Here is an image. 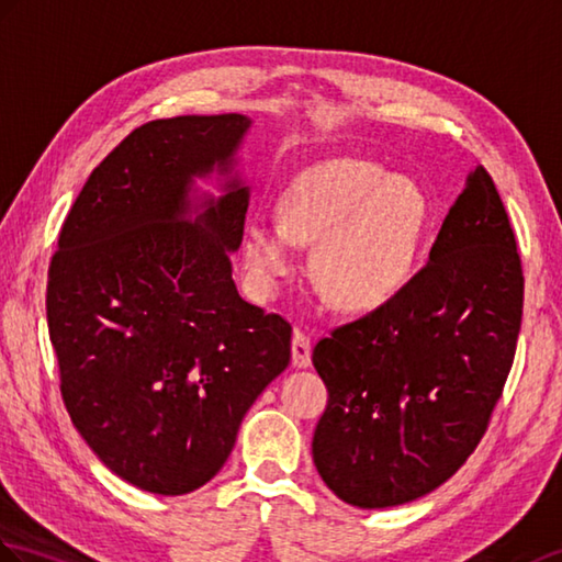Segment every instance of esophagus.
<instances>
[{
  "instance_id": "1",
  "label": "esophagus",
  "mask_w": 562,
  "mask_h": 562,
  "mask_svg": "<svg viewBox=\"0 0 562 562\" xmlns=\"http://www.w3.org/2000/svg\"><path fill=\"white\" fill-rule=\"evenodd\" d=\"M292 363L296 369H306L311 363V337L302 330H294L292 337Z\"/></svg>"
}]
</instances>
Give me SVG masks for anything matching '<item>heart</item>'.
Returning <instances> with one entry per match:
<instances>
[{
    "label": "heart",
    "instance_id": "1",
    "mask_svg": "<svg viewBox=\"0 0 562 562\" xmlns=\"http://www.w3.org/2000/svg\"><path fill=\"white\" fill-rule=\"evenodd\" d=\"M424 220L426 199L412 179L369 160L328 158L284 187L280 220L246 225L244 263L258 290L276 292L296 268V244H318L313 276L330 302L373 308L407 282Z\"/></svg>",
    "mask_w": 562,
    "mask_h": 562
}]
</instances>
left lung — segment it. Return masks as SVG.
<instances>
[{
	"mask_svg": "<svg viewBox=\"0 0 562 562\" xmlns=\"http://www.w3.org/2000/svg\"><path fill=\"white\" fill-rule=\"evenodd\" d=\"M521 302L515 232L479 165L428 263L383 306L313 347L328 387L313 462L337 498L395 507L458 472L513 369Z\"/></svg>",
	"mask_w": 562,
	"mask_h": 562,
	"instance_id": "1",
	"label": "left lung"
}]
</instances>
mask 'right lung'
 I'll use <instances>...</instances> for the list:
<instances>
[{"label": "right lung", "instance_id": "obj_1", "mask_svg": "<svg viewBox=\"0 0 562 562\" xmlns=\"http://www.w3.org/2000/svg\"><path fill=\"white\" fill-rule=\"evenodd\" d=\"M249 126L189 114L134 128L88 177L49 263L67 412L104 467L150 493L207 484L292 357V325L232 280L249 207L232 169ZM213 171L226 195L193 196Z\"/></svg>", "mask_w": 562, "mask_h": 562}]
</instances>
